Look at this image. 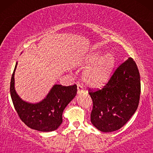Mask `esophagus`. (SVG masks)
Instances as JSON below:
<instances>
[{
	"instance_id": "34e87169",
	"label": "esophagus",
	"mask_w": 153,
	"mask_h": 153,
	"mask_svg": "<svg viewBox=\"0 0 153 153\" xmlns=\"http://www.w3.org/2000/svg\"><path fill=\"white\" fill-rule=\"evenodd\" d=\"M83 92V86L81 84L78 83V84H77V93H78L79 94H80V93H82Z\"/></svg>"
}]
</instances>
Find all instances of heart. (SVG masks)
I'll use <instances>...</instances> for the list:
<instances>
[{"instance_id":"1","label":"heart","mask_w":153,"mask_h":153,"mask_svg":"<svg viewBox=\"0 0 153 153\" xmlns=\"http://www.w3.org/2000/svg\"><path fill=\"white\" fill-rule=\"evenodd\" d=\"M101 56L100 52H94L85 60L88 65L94 63L85 71L83 75V81L93 88L101 87L107 82L116 63L114 54L107 53L100 58Z\"/></svg>"}]
</instances>
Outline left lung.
I'll use <instances>...</instances> for the list:
<instances>
[{
    "mask_svg": "<svg viewBox=\"0 0 153 153\" xmlns=\"http://www.w3.org/2000/svg\"><path fill=\"white\" fill-rule=\"evenodd\" d=\"M88 91L93 100L92 124L104 132L120 129L139 103L141 79L135 61L129 58L118 67L102 89Z\"/></svg>",
    "mask_w": 153,
    "mask_h": 153,
    "instance_id": "8db88e82",
    "label": "left lung"
}]
</instances>
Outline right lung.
<instances>
[{"label":"right lung","mask_w":153,"mask_h":153,"mask_svg":"<svg viewBox=\"0 0 153 153\" xmlns=\"http://www.w3.org/2000/svg\"><path fill=\"white\" fill-rule=\"evenodd\" d=\"M10 81V95L14 108L21 120L31 129L40 131L56 130L62 122V112L76 96V84L65 86L53 85L46 98L37 104H30L21 99L14 89V72Z\"/></svg>","instance_id":"add662e5"}]
</instances>
